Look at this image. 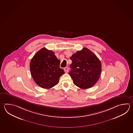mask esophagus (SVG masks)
I'll return each mask as SVG.
<instances>
[{
    "mask_svg": "<svg viewBox=\"0 0 133 133\" xmlns=\"http://www.w3.org/2000/svg\"><path fill=\"white\" fill-rule=\"evenodd\" d=\"M64 70L66 72H68V71H69V68H68V67H66L64 69Z\"/></svg>",
    "mask_w": 133,
    "mask_h": 133,
    "instance_id": "obj_1",
    "label": "esophagus"
}]
</instances>
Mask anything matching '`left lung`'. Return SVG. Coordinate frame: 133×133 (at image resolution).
Segmentation results:
<instances>
[{"mask_svg":"<svg viewBox=\"0 0 133 133\" xmlns=\"http://www.w3.org/2000/svg\"><path fill=\"white\" fill-rule=\"evenodd\" d=\"M72 63L69 74L74 84L81 89L93 87L100 77L101 64L94 53L87 48H83L73 54L71 58Z\"/></svg>","mask_w":133,"mask_h":133,"instance_id":"left-lung-1","label":"left lung"}]
</instances>
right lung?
I'll use <instances>...</instances> for the list:
<instances>
[{
	"label": "right lung",
	"mask_w": 133,
	"mask_h": 133,
	"mask_svg": "<svg viewBox=\"0 0 133 133\" xmlns=\"http://www.w3.org/2000/svg\"><path fill=\"white\" fill-rule=\"evenodd\" d=\"M60 61L54 52L45 48L37 52L31 60V75L35 83L43 89H48L58 83L60 77L64 73L60 68Z\"/></svg>",
	"instance_id": "1"
}]
</instances>
